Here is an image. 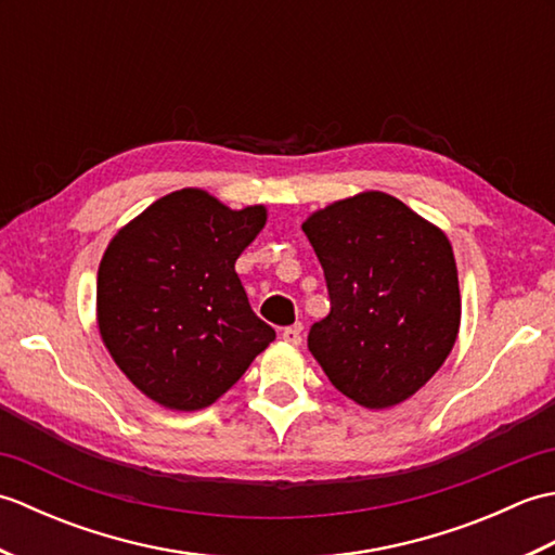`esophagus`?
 I'll use <instances>...</instances> for the list:
<instances>
[{
  "label": "esophagus",
  "instance_id": "34e87169",
  "mask_svg": "<svg viewBox=\"0 0 555 555\" xmlns=\"http://www.w3.org/2000/svg\"><path fill=\"white\" fill-rule=\"evenodd\" d=\"M281 338H284L286 344H291V346H300V344H302L300 326H288V328H284V334H281Z\"/></svg>",
  "mask_w": 555,
  "mask_h": 555
}]
</instances>
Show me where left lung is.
<instances>
[{
  "instance_id": "obj_1",
  "label": "left lung",
  "mask_w": 555,
  "mask_h": 555,
  "mask_svg": "<svg viewBox=\"0 0 555 555\" xmlns=\"http://www.w3.org/2000/svg\"><path fill=\"white\" fill-rule=\"evenodd\" d=\"M302 231L332 300L310 328L314 360L362 408L403 403L457 338V269L446 233L379 191L314 211Z\"/></svg>"
}]
</instances>
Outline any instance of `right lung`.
<instances>
[{"mask_svg":"<svg viewBox=\"0 0 555 555\" xmlns=\"http://www.w3.org/2000/svg\"><path fill=\"white\" fill-rule=\"evenodd\" d=\"M262 205L229 209L197 188L152 203L114 235L98 271V326L119 370L169 410H203L276 332L235 274Z\"/></svg>","mask_w":555,"mask_h":555,"instance_id":"add662e5","label":"right lung"}]
</instances>
